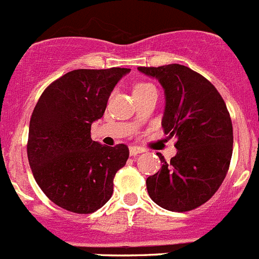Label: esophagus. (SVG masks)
<instances>
[{
  "mask_svg": "<svg viewBox=\"0 0 259 259\" xmlns=\"http://www.w3.org/2000/svg\"><path fill=\"white\" fill-rule=\"evenodd\" d=\"M143 151H145L143 148L137 147V146H131V147H130V155L131 156H136V155H138V153H142Z\"/></svg>",
  "mask_w": 259,
  "mask_h": 259,
  "instance_id": "esophagus-1",
  "label": "esophagus"
}]
</instances>
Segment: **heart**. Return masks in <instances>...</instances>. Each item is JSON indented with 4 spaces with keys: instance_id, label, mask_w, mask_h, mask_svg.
<instances>
[{
    "instance_id": "obj_1",
    "label": "heart",
    "mask_w": 259,
    "mask_h": 259,
    "mask_svg": "<svg viewBox=\"0 0 259 259\" xmlns=\"http://www.w3.org/2000/svg\"><path fill=\"white\" fill-rule=\"evenodd\" d=\"M155 87L152 85L151 83H146V81H140V83H137L135 85V93H140V92H146L148 91V89H153Z\"/></svg>"
}]
</instances>
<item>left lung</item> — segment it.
<instances>
[{
    "instance_id": "1",
    "label": "left lung",
    "mask_w": 259,
    "mask_h": 259,
    "mask_svg": "<svg viewBox=\"0 0 259 259\" xmlns=\"http://www.w3.org/2000/svg\"><path fill=\"white\" fill-rule=\"evenodd\" d=\"M165 91L162 128L176 137L178 153L146 180L150 198L171 211H189L209 200L227 176L233 126L224 99L201 74L180 64L138 66Z\"/></svg>"
}]
</instances>
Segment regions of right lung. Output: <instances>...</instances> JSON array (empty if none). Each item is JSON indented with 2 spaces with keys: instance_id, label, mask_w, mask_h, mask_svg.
<instances>
[{
  "instance_id": "add662e5",
  "label": "right lung",
  "mask_w": 259,
  "mask_h": 259,
  "mask_svg": "<svg viewBox=\"0 0 259 259\" xmlns=\"http://www.w3.org/2000/svg\"><path fill=\"white\" fill-rule=\"evenodd\" d=\"M127 73V68L69 71L44 91L35 106L27 141L30 167L44 194L65 210L94 213L113 194V179L126 165L128 147L96 142L91 127Z\"/></svg>"
}]
</instances>
